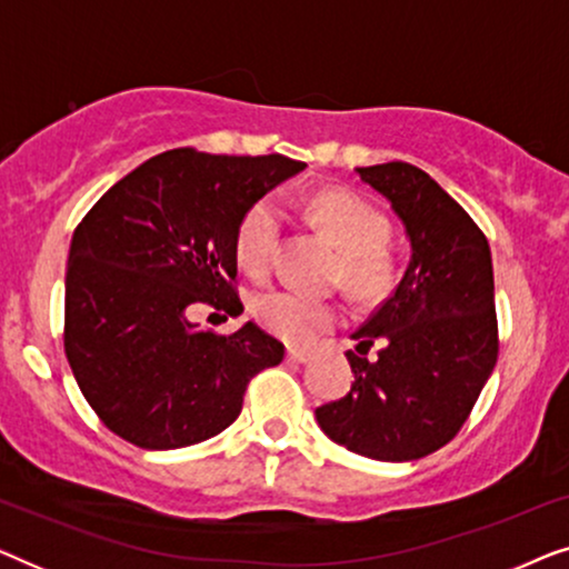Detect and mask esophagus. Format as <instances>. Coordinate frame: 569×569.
Masks as SVG:
<instances>
[{
  "mask_svg": "<svg viewBox=\"0 0 569 569\" xmlns=\"http://www.w3.org/2000/svg\"><path fill=\"white\" fill-rule=\"evenodd\" d=\"M287 360L290 362H308L310 360V352H306V349H287Z\"/></svg>",
  "mask_w": 569,
  "mask_h": 569,
  "instance_id": "1",
  "label": "esophagus"
}]
</instances>
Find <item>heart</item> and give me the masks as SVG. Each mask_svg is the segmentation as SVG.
I'll return each mask as SVG.
<instances>
[{
    "mask_svg": "<svg viewBox=\"0 0 569 569\" xmlns=\"http://www.w3.org/2000/svg\"><path fill=\"white\" fill-rule=\"evenodd\" d=\"M310 214L341 251L339 279L357 298H376L391 284V259L383 251L388 224L368 201L349 191H323L310 201ZM282 236L277 199L253 201L236 230V259L248 274H267ZM256 321L290 345H310L337 323L331 302L298 290H267L251 302Z\"/></svg>",
    "mask_w": 569,
    "mask_h": 569,
    "instance_id": "heart-1",
    "label": "heart"
}]
</instances>
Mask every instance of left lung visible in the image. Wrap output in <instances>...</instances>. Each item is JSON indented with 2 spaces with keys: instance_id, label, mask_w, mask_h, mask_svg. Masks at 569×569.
<instances>
[{
  "instance_id": "1",
  "label": "left lung",
  "mask_w": 569,
  "mask_h": 569,
  "mask_svg": "<svg viewBox=\"0 0 569 569\" xmlns=\"http://www.w3.org/2000/svg\"><path fill=\"white\" fill-rule=\"evenodd\" d=\"M391 201L411 259L391 298L352 333L355 383L316 409L321 430L357 456L417 461L456 438L497 362L492 253L485 232L425 170L357 168ZM372 343L379 355L368 358Z\"/></svg>"
}]
</instances>
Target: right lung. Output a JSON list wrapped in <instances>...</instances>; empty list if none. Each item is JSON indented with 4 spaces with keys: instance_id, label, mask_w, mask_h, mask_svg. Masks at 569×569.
I'll return each instance as SVG.
<instances>
[{
    "instance_id": "obj_1",
    "label": "right lung",
    "mask_w": 569,
    "mask_h": 569,
    "mask_svg": "<svg viewBox=\"0 0 569 569\" xmlns=\"http://www.w3.org/2000/svg\"><path fill=\"white\" fill-rule=\"evenodd\" d=\"M306 162L191 147L154 154L77 224L64 282V352L108 430L147 450L214 438L284 345L253 321L214 333L199 306L243 313L236 230L246 209Z\"/></svg>"
}]
</instances>
